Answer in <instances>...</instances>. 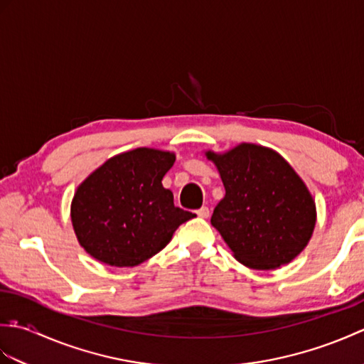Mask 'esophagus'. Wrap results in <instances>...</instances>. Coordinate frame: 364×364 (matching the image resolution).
<instances>
[{
	"mask_svg": "<svg viewBox=\"0 0 364 364\" xmlns=\"http://www.w3.org/2000/svg\"><path fill=\"white\" fill-rule=\"evenodd\" d=\"M196 213H197L198 218H203V219L210 218V208H208V206H202V208H200V210H197Z\"/></svg>",
	"mask_w": 364,
	"mask_h": 364,
	"instance_id": "obj_1",
	"label": "esophagus"
}]
</instances>
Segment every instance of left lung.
Returning <instances> with one entry per match:
<instances>
[{
	"instance_id": "left-lung-1",
	"label": "left lung",
	"mask_w": 364,
	"mask_h": 364,
	"mask_svg": "<svg viewBox=\"0 0 364 364\" xmlns=\"http://www.w3.org/2000/svg\"><path fill=\"white\" fill-rule=\"evenodd\" d=\"M206 156L225 186L211 223L236 259L261 270L288 264L305 249L316 223V206L300 176L280 154L253 144Z\"/></svg>"
}]
</instances>
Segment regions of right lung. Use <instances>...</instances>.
Returning <instances> with one entry per match:
<instances>
[{"label": "right lung", "instance_id": "1", "mask_svg": "<svg viewBox=\"0 0 364 364\" xmlns=\"http://www.w3.org/2000/svg\"><path fill=\"white\" fill-rule=\"evenodd\" d=\"M173 162V153L136 149L97 168L72 203V223L84 250L109 266L133 267L164 249L173 231L194 218L162 188Z\"/></svg>", "mask_w": 364, "mask_h": 364}]
</instances>
